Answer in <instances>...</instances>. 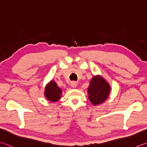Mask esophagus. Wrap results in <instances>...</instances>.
Returning a JSON list of instances; mask_svg holds the SVG:
<instances>
[{"mask_svg": "<svg viewBox=\"0 0 147 147\" xmlns=\"http://www.w3.org/2000/svg\"><path fill=\"white\" fill-rule=\"evenodd\" d=\"M76 85H77V83L75 82H73L71 83V86L73 88H75L76 87Z\"/></svg>", "mask_w": 147, "mask_h": 147, "instance_id": "esophagus-1", "label": "esophagus"}]
</instances>
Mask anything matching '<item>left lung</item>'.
Returning <instances> with one entry per match:
<instances>
[{"label": "left lung", "instance_id": "1", "mask_svg": "<svg viewBox=\"0 0 147 147\" xmlns=\"http://www.w3.org/2000/svg\"><path fill=\"white\" fill-rule=\"evenodd\" d=\"M110 86L102 77L94 76L88 88V99L94 105L105 101L109 96Z\"/></svg>", "mask_w": 147, "mask_h": 147}]
</instances>
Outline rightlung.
<instances>
[{
	"label": "right lung",
	"instance_id": "right-lung-1",
	"mask_svg": "<svg viewBox=\"0 0 147 147\" xmlns=\"http://www.w3.org/2000/svg\"><path fill=\"white\" fill-rule=\"evenodd\" d=\"M62 90L57 86L55 82L51 81L45 88V95L47 98L51 102H56L60 98Z\"/></svg>",
	"mask_w": 147,
	"mask_h": 147
}]
</instances>
